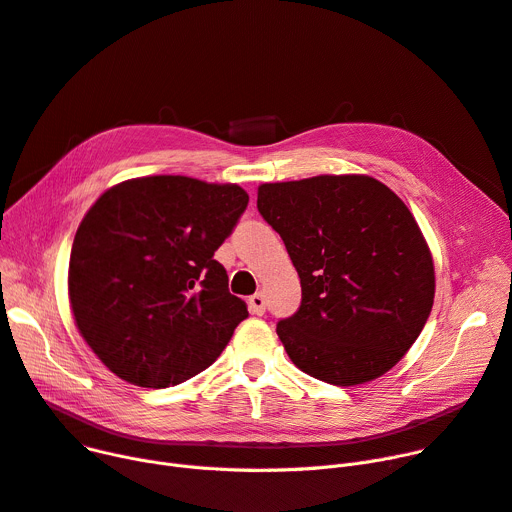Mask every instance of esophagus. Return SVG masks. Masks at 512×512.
Returning a JSON list of instances; mask_svg holds the SVG:
<instances>
[{"label":"esophagus","mask_w":512,"mask_h":512,"mask_svg":"<svg viewBox=\"0 0 512 512\" xmlns=\"http://www.w3.org/2000/svg\"><path fill=\"white\" fill-rule=\"evenodd\" d=\"M249 311L253 315H263L265 313V296L261 292H257L249 298Z\"/></svg>","instance_id":"obj_1"}]
</instances>
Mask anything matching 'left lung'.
Instances as JSON below:
<instances>
[{
    "instance_id": "1",
    "label": "left lung",
    "mask_w": 512,
    "mask_h": 512,
    "mask_svg": "<svg viewBox=\"0 0 512 512\" xmlns=\"http://www.w3.org/2000/svg\"><path fill=\"white\" fill-rule=\"evenodd\" d=\"M257 208L300 278V309L278 323L290 360L337 387L383 377L434 302L432 253L410 208L368 175L263 183Z\"/></svg>"
}]
</instances>
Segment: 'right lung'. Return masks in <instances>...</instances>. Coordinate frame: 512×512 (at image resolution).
Segmentation results:
<instances>
[{
	"instance_id": "1",
	"label": "right lung",
	"mask_w": 512,
	"mask_h": 512,
	"mask_svg": "<svg viewBox=\"0 0 512 512\" xmlns=\"http://www.w3.org/2000/svg\"><path fill=\"white\" fill-rule=\"evenodd\" d=\"M249 203L236 183L127 179L74 236L67 294L84 342L119 379L148 389L206 370L247 319L214 259Z\"/></svg>"
}]
</instances>
